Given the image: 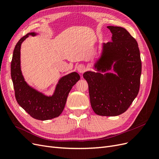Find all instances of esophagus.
Wrapping results in <instances>:
<instances>
[{"instance_id": "1", "label": "esophagus", "mask_w": 159, "mask_h": 159, "mask_svg": "<svg viewBox=\"0 0 159 159\" xmlns=\"http://www.w3.org/2000/svg\"><path fill=\"white\" fill-rule=\"evenodd\" d=\"M77 70H78V72H80V73L82 74L87 70V68H86V66L84 64H80L78 67H77Z\"/></svg>"}]
</instances>
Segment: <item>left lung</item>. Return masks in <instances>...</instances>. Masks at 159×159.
Wrapping results in <instances>:
<instances>
[{"mask_svg":"<svg viewBox=\"0 0 159 159\" xmlns=\"http://www.w3.org/2000/svg\"><path fill=\"white\" fill-rule=\"evenodd\" d=\"M111 42L102 45L94 64L98 72L84 74L88 81L93 111L102 116H117L128 109L137 96L141 75V60L136 40L124 28L109 26ZM113 67L116 75L106 72ZM105 73V74H103Z\"/></svg>","mask_w":159,"mask_h":159,"instance_id":"1","label":"left lung"}]
</instances>
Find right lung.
<instances>
[{
	"label": "right lung",
	"mask_w": 159,
	"mask_h": 159,
	"mask_svg": "<svg viewBox=\"0 0 159 159\" xmlns=\"http://www.w3.org/2000/svg\"><path fill=\"white\" fill-rule=\"evenodd\" d=\"M30 32L20 38L14 48L11 61V78L15 98L18 103L30 116L38 120L45 121L58 117L62 113L67 98L72 87L80 79L77 72H72L60 79L52 96H47L32 88L25 80L20 68V47L22 43Z\"/></svg>",
	"instance_id": "obj_1"
}]
</instances>
